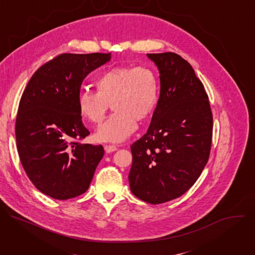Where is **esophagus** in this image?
I'll return each mask as SVG.
<instances>
[{"instance_id":"esophagus-1","label":"esophagus","mask_w":255,"mask_h":255,"mask_svg":"<svg viewBox=\"0 0 255 255\" xmlns=\"http://www.w3.org/2000/svg\"><path fill=\"white\" fill-rule=\"evenodd\" d=\"M104 148L107 153H111V152L117 150V147L115 146V145H105Z\"/></svg>"}]
</instances>
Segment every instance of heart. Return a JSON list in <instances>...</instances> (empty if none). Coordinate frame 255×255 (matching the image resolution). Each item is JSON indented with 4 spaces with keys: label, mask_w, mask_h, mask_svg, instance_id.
Listing matches in <instances>:
<instances>
[{
    "label": "heart",
    "mask_w": 255,
    "mask_h": 255,
    "mask_svg": "<svg viewBox=\"0 0 255 255\" xmlns=\"http://www.w3.org/2000/svg\"><path fill=\"white\" fill-rule=\"evenodd\" d=\"M96 93L81 92L78 109L82 118L99 125L111 105L114 113L96 132L98 141L120 142L155 113L160 99L156 71L147 66H119L106 70L95 81Z\"/></svg>",
    "instance_id": "b5f03b06"
}]
</instances>
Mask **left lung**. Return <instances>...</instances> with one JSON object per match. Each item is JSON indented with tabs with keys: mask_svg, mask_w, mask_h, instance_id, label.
<instances>
[{
	"mask_svg": "<svg viewBox=\"0 0 255 255\" xmlns=\"http://www.w3.org/2000/svg\"><path fill=\"white\" fill-rule=\"evenodd\" d=\"M160 74V99L150 126L131 144L130 190L152 205L184 195L201 175L212 145L213 115L192 65L173 52L148 53Z\"/></svg>",
	"mask_w": 255,
	"mask_h": 255,
	"instance_id": "8db88e82",
	"label": "left lung"
}]
</instances>
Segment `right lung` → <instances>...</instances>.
<instances>
[{
    "label": "right lung",
    "instance_id": "right-lung-1",
    "mask_svg": "<svg viewBox=\"0 0 255 255\" xmlns=\"http://www.w3.org/2000/svg\"><path fill=\"white\" fill-rule=\"evenodd\" d=\"M111 59V53H61L41 65L28 82L16 117L22 166L41 193L67 200L90 187L103 158L102 145L82 144L84 126L78 97L85 78Z\"/></svg>",
    "mask_w": 255,
    "mask_h": 255
}]
</instances>
